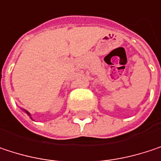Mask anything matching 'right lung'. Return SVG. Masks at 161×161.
Returning <instances> with one entry per match:
<instances>
[{"mask_svg": "<svg viewBox=\"0 0 161 161\" xmlns=\"http://www.w3.org/2000/svg\"><path fill=\"white\" fill-rule=\"evenodd\" d=\"M26 113H27V114H29V115H30V114H29V112H27V111H26Z\"/></svg>", "mask_w": 161, "mask_h": 161, "instance_id": "add662e5", "label": "right lung"}]
</instances>
